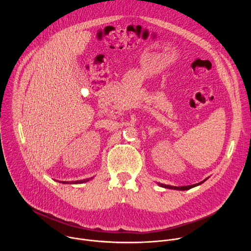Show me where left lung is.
Wrapping results in <instances>:
<instances>
[{
  "instance_id": "8db88e82",
  "label": "left lung",
  "mask_w": 251,
  "mask_h": 251,
  "mask_svg": "<svg viewBox=\"0 0 251 251\" xmlns=\"http://www.w3.org/2000/svg\"><path fill=\"white\" fill-rule=\"evenodd\" d=\"M206 181V180H204ZM204 181L199 183V184H196V185H192V186H185V187H174V186H169V185H164V184H159L161 187H164V188H167V189H172V190H178V191H186V190H190L194 187H197L199 185H201V183H203Z\"/></svg>"
}]
</instances>
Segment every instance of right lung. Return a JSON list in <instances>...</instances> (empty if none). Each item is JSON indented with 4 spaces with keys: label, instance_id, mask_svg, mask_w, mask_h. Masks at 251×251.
Segmentation results:
<instances>
[{
    "label": "right lung",
    "instance_id": "add662e5",
    "mask_svg": "<svg viewBox=\"0 0 251 251\" xmlns=\"http://www.w3.org/2000/svg\"><path fill=\"white\" fill-rule=\"evenodd\" d=\"M92 178V177H91ZM90 180V177L89 178H85V180H80V181H75V182H73V184H82V183H85V182H88ZM62 184H67L68 182H61Z\"/></svg>",
    "mask_w": 251,
    "mask_h": 251
}]
</instances>
